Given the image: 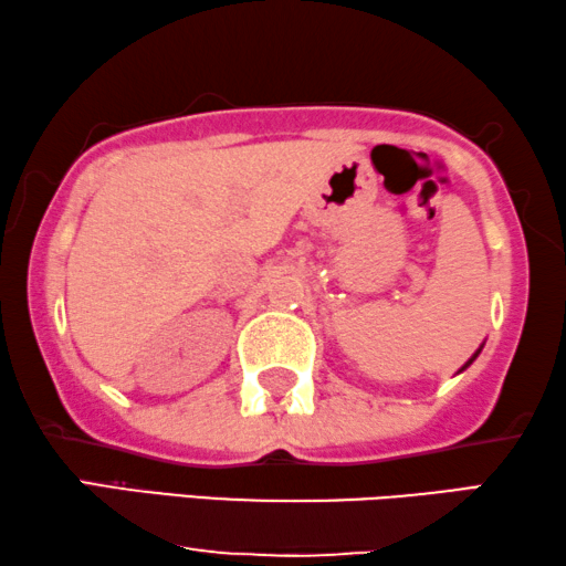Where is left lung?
Returning a JSON list of instances; mask_svg holds the SVG:
<instances>
[{
  "label": "left lung",
  "instance_id": "8db88e82",
  "mask_svg": "<svg viewBox=\"0 0 566 566\" xmlns=\"http://www.w3.org/2000/svg\"><path fill=\"white\" fill-rule=\"evenodd\" d=\"M479 353H482V347H479V350H476L474 355H471V358H469V363H467V366H463V368H469V366H471V363H474V360H476V355H479ZM463 368H461V370H463Z\"/></svg>",
  "mask_w": 566,
  "mask_h": 566
}]
</instances>
